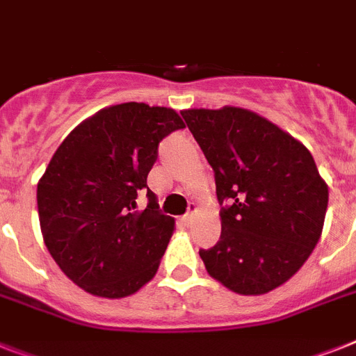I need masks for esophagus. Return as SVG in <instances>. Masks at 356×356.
Segmentation results:
<instances>
[{"label":"esophagus","mask_w":356,"mask_h":356,"mask_svg":"<svg viewBox=\"0 0 356 356\" xmlns=\"http://www.w3.org/2000/svg\"><path fill=\"white\" fill-rule=\"evenodd\" d=\"M195 215H197V204H193V202H192V204H190V210H188V213L184 215L183 220L186 224H190L193 219H195Z\"/></svg>","instance_id":"esophagus-1"}]
</instances>
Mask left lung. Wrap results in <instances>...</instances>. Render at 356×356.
<instances>
[{"instance_id": "8db88e82", "label": "left lung", "mask_w": 356, "mask_h": 356, "mask_svg": "<svg viewBox=\"0 0 356 356\" xmlns=\"http://www.w3.org/2000/svg\"><path fill=\"white\" fill-rule=\"evenodd\" d=\"M215 172L220 238L201 250L206 271L238 295L293 277L324 228L327 184L302 143L252 110L181 112Z\"/></svg>"}]
</instances>
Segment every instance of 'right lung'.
<instances>
[{
  "instance_id": "add662e5",
  "label": "right lung",
  "mask_w": 356,
  "mask_h": 356,
  "mask_svg": "<svg viewBox=\"0 0 356 356\" xmlns=\"http://www.w3.org/2000/svg\"><path fill=\"white\" fill-rule=\"evenodd\" d=\"M184 128L173 108L106 106L79 122L38 183L47 250L68 279L103 298L134 295L159 270L175 220L159 213L146 186L164 137ZM149 206L136 211V193Z\"/></svg>"
}]
</instances>
